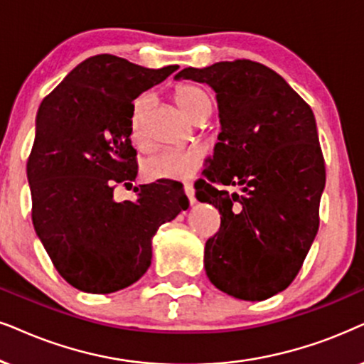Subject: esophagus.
<instances>
[{"label": "esophagus", "mask_w": 364, "mask_h": 364, "mask_svg": "<svg viewBox=\"0 0 364 364\" xmlns=\"http://www.w3.org/2000/svg\"><path fill=\"white\" fill-rule=\"evenodd\" d=\"M183 192H186V196H187L188 202H191L192 205L196 204V191H193V186H192V183H187V186L183 187Z\"/></svg>", "instance_id": "34e87169"}]
</instances>
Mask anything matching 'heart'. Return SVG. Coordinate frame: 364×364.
Returning <instances> with one entry per match:
<instances>
[{
  "mask_svg": "<svg viewBox=\"0 0 364 364\" xmlns=\"http://www.w3.org/2000/svg\"><path fill=\"white\" fill-rule=\"evenodd\" d=\"M173 100L188 119L196 120L212 110L210 97L196 85H181L173 92ZM149 95H140L132 105L130 135L135 141L144 136V120L147 113ZM202 164V152L197 149H164L150 155L144 162L147 181H187Z\"/></svg>",
  "mask_w": 364,
  "mask_h": 364,
  "instance_id": "b5f03b06",
  "label": "heart"
}]
</instances>
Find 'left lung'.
Here are the masks:
<instances>
[{
  "instance_id": "left-lung-1",
  "label": "left lung",
  "mask_w": 364,
  "mask_h": 364,
  "mask_svg": "<svg viewBox=\"0 0 364 364\" xmlns=\"http://www.w3.org/2000/svg\"><path fill=\"white\" fill-rule=\"evenodd\" d=\"M176 78L214 90L223 127L196 186L197 200L220 214L219 232L205 242L207 277L237 299H267L294 281L319 229L326 171L314 113L257 61L188 67ZM212 183L237 185L241 193Z\"/></svg>"
}]
</instances>
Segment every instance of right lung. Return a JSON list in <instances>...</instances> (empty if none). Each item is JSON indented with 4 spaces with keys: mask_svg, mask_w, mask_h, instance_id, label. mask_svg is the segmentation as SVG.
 Returning a JSON list of instances; mask_svg holds the SVG:
<instances>
[{
    "mask_svg": "<svg viewBox=\"0 0 364 364\" xmlns=\"http://www.w3.org/2000/svg\"><path fill=\"white\" fill-rule=\"evenodd\" d=\"M177 68L90 56L38 108L26 164L33 225L60 276L80 291L108 294L139 281L157 229L188 207L173 181L135 187V202L113 199V188L136 177L132 102Z\"/></svg>",
    "mask_w": 364,
    "mask_h": 364,
    "instance_id": "add662e5",
    "label": "right lung"
}]
</instances>
